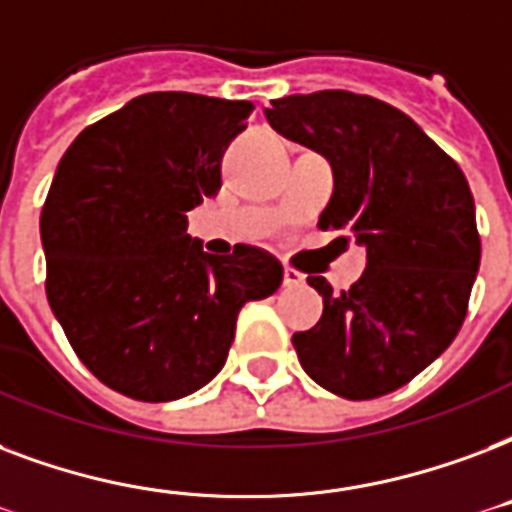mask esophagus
I'll list each match as a JSON object with an SVG mask.
<instances>
[{"instance_id": "obj_1", "label": "esophagus", "mask_w": 512, "mask_h": 512, "mask_svg": "<svg viewBox=\"0 0 512 512\" xmlns=\"http://www.w3.org/2000/svg\"><path fill=\"white\" fill-rule=\"evenodd\" d=\"M306 284V276L295 268H284V287H303Z\"/></svg>"}]
</instances>
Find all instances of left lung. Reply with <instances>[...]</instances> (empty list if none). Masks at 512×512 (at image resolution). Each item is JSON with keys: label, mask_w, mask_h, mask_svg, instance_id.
Returning a JSON list of instances; mask_svg holds the SVG:
<instances>
[{"label": "left lung", "mask_w": 512, "mask_h": 512, "mask_svg": "<svg viewBox=\"0 0 512 512\" xmlns=\"http://www.w3.org/2000/svg\"><path fill=\"white\" fill-rule=\"evenodd\" d=\"M265 117L333 166L319 228L346 230L368 249V268L349 292L308 276L325 311L292 335L300 365L346 400L389 395L438 360L467 317L481 265L470 185L411 117L373 96H284Z\"/></svg>", "instance_id": "1"}]
</instances>
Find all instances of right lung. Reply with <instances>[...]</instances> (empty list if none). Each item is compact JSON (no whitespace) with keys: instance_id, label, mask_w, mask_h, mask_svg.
Masks as SVG:
<instances>
[{"instance_id":"1","label":"right lung","mask_w":512,"mask_h":512,"mask_svg":"<svg viewBox=\"0 0 512 512\" xmlns=\"http://www.w3.org/2000/svg\"><path fill=\"white\" fill-rule=\"evenodd\" d=\"M252 109L144 93L85 128L58 163L39 217L45 292L74 354L120 395H193L228 360L241 306L282 284L265 249L214 257L187 236V212L217 195L222 155Z\"/></svg>"}]
</instances>
